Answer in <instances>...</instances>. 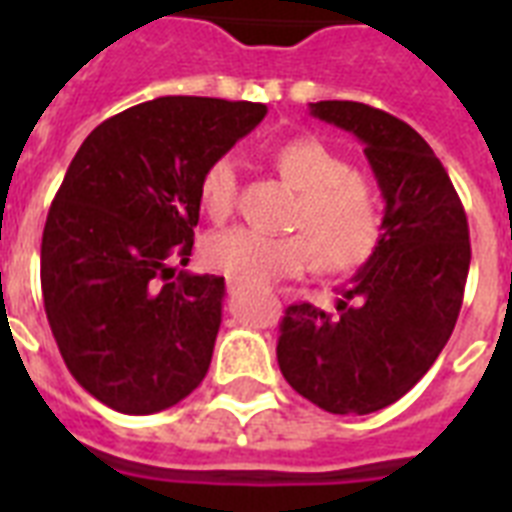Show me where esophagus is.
<instances>
[{
    "label": "esophagus",
    "instance_id": "esophagus-1",
    "mask_svg": "<svg viewBox=\"0 0 512 512\" xmlns=\"http://www.w3.org/2000/svg\"><path fill=\"white\" fill-rule=\"evenodd\" d=\"M239 289H241L239 281H236V279H228V295H236Z\"/></svg>",
    "mask_w": 512,
    "mask_h": 512
}]
</instances>
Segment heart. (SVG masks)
I'll return each instance as SVG.
<instances>
[{
  "instance_id": "heart-1",
  "label": "heart",
  "mask_w": 512,
  "mask_h": 512,
  "mask_svg": "<svg viewBox=\"0 0 512 512\" xmlns=\"http://www.w3.org/2000/svg\"><path fill=\"white\" fill-rule=\"evenodd\" d=\"M281 177L300 191L295 228L303 233L268 236L252 228H228L204 241L212 271L241 284H265L300 276L313 255L321 271L345 273L372 257L382 233V201L377 185L350 170L335 148L319 138H295L273 151ZM239 175L231 156H220L201 175V204L215 220L233 212Z\"/></svg>"
}]
</instances>
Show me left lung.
<instances>
[{"instance_id": "obj_1", "label": "left lung", "mask_w": 512, "mask_h": 512, "mask_svg": "<svg viewBox=\"0 0 512 512\" xmlns=\"http://www.w3.org/2000/svg\"><path fill=\"white\" fill-rule=\"evenodd\" d=\"M311 114L364 143L382 233L337 313L289 305L276 358L284 380L332 414H372L409 393L452 337L470 268L468 217L433 148L406 122L353 100Z\"/></svg>"}]
</instances>
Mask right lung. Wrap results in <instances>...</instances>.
Here are the masks:
<instances>
[{"label":"right lung","mask_w":512,"mask_h":512,"mask_svg":"<svg viewBox=\"0 0 512 512\" xmlns=\"http://www.w3.org/2000/svg\"><path fill=\"white\" fill-rule=\"evenodd\" d=\"M265 114L244 100H148L98 124L68 164L44 223V311L100 404L154 414L204 380L225 279L177 265L191 257L201 175Z\"/></svg>","instance_id":"right-lung-1"}]
</instances>
